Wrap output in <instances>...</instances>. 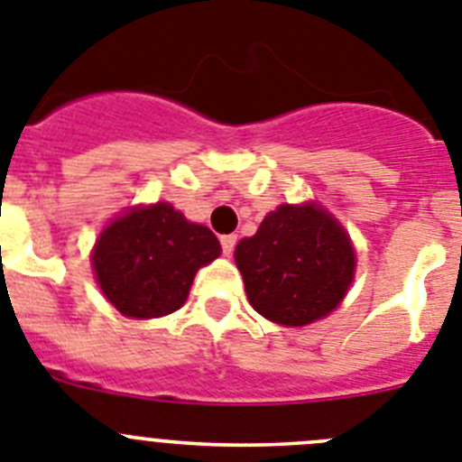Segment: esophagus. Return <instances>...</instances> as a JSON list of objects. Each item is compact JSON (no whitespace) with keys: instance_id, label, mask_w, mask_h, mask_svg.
Segmentation results:
<instances>
[{"instance_id":"obj_1","label":"esophagus","mask_w":462,"mask_h":462,"mask_svg":"<svg viewBox=\"0 0 462 462\" xmlns=\"http://www.w3.org/2000/svg\"><path fill=\"white\" fill-rule=\"evenodd\" d=\"M235 244H236V236L235 235H223V236H220V248H223V255H232V251H235Z\"/></svg>"}]
</instances>
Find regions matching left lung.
Masks as SVG:
<instances>
[{
    "mask_svg": "<svg viewBox=\"0 0 462 462\" xmlns=\"http://www.w3.org/2000/svg\"><path fill=\"white\" fill-rule=\"evenodd\" d=\"M248 302L281 326H307L342 302L356 272L344 227L319 204H283L236 244Z\"/></svg>",
    "mask_w": 462,
    "mask_h": 462,
    "instance_id": "8db88e82",
    "label": "left lung"
}]
</instances>
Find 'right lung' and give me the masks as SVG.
<instances>
[{"label": "right lung", "instance_id": "1", "mask_svg": "<svg viewBox=\"0 0 462 462\" xmlns=\"http://www.w3.org/2000/svg\"><path fill=\"white\" fill-rule=\"evenodd\" d=\"M218 255L214 232L158 202L116 218L99 235L92 264L99 288L120 314L155 319L181 307L195 272Z\"/></svg>", "mask_w": 462, "mask_h": 462}]
</instances>
